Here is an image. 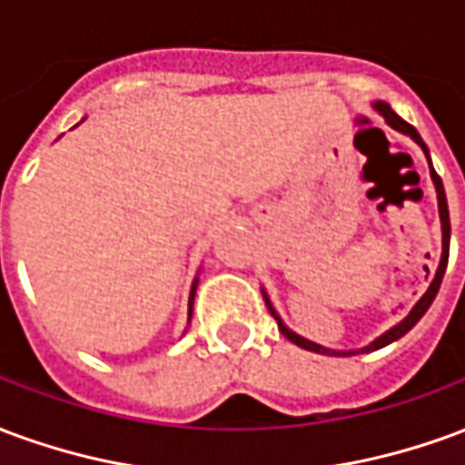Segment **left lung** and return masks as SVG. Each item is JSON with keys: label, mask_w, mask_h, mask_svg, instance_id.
<instances>
[{"label": "left lung", "mask_w": 465, "mask_h": 465, "mask_svg": "<svg viewBox=\"0 0 465 465\" xmlns=\"http://www.w3.org/2000/svg\"><path fill=\"white\" fill-rule=\"evenodd\" d=\"M373 109H376V112H379V114L383 116L386 122H389V126H393L396 132L409 134L411 139L419 143L420 149L426 152V156H429V149H426V143H423V139H420V136H419V132H416V129H413V126H411L409 122H403V119H401V116L396 114V112H393V109H391L389 104H383V102H376V104H373ZM429 162H430V159H429ZM430 179H433V183H436V193H439V213H440V226H443V256H440V263H439V272H436V279L430 282L429 292L420 296V302L416 303V306H413V312H411L409 316H406V319H403V322L399 323V326H393V329L383 333L381 339H376V341H373V343H369L366 349H359V351H331V349H323V346H319V343L309 341V339H303V336H299V333H293L292 329H286L282 319H279V313L273 312V306H272V302H269V296L263 293V299H266V306H269V312H272V316H273V319H276V323H279V331H282L283 336L289 339V341L296 343V346H302V349H306V351H313V353H336V356H351V353H369V351L383 349V346H389L391 341H396V339H401L403 333L411 331V329H413V326L419 323V319H420V316H423V313L429 312V306H430V303H433V299H436V293H439V289H440V282H443V272H446V263H449V242H450L449 203H446V192H443V183H440V176L436 172H433V166H430Z\"/></svg>", "instance_id": "1"}]
</instances>
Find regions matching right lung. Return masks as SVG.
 <instances>
[{
	"mask_svg": "<svg viewBox=\"0 0 465 465\" xmlns=\"http://www.w3.org/2000/svg\"><path fill=\"white\" fill-rule=\"evenodd\" d=\"M193 292H196V282L192 286V296H189V322H192V302H193Z\"/></svg>",
	"mask_w": 465,
	"mask_h": 465,
	"instance_id": "add662e5",
	"label": "right lung"
}]
</instances>
